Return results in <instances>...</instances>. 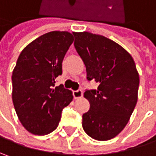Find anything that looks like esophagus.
<instances>
[{"mask_svg":"<svg viewBox=\"0 0 156 156\" xmlns=\"http://www.w3.org/2000/svg\"><path fill=\"white\" fill-rule=\"evenodd\" d=\"M73 96L75 99H79L83 96V92L82 90L78 89V90H76V91H73Z\"/></svg>","mask_w":156,"mask_h":156,"instance_id":"esophagus-1","label":"esophagus"}]
</instances>
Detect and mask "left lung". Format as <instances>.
<instances>
[{"label": "left lung", "instance_id": "1", "mask_svg": "<svg viewBox=\"0 0 156 156\" xmlns=\"http://www.w3.org/2000/svg\"><path fill=\"white\" fill-rule=\"evenodd\" d=\"M74 36L87 78L99 83L97 89L84 93L90 109L82 116L83 129L95 140L112 139L125 128L136 105L139 76L134 60L107 37L89 32Z\"/></svg>", "mask_w": 156, "mask_h": 156}]
</instances>
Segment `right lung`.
<instances>
[{
    "label": "right lung",
    "instance_id": "1",
    "mask_svg": "<svg viewBox=\"0 0 156 156\" xmlns=\"http://www.w3.org/2000/svg\"><path fill=\"white\" fill-rule=\"evenodd\" d=\"M74 41L67 31H52L27 45L12 72V101L24 128L34 135H47L59 125L62 111L72 92L55 79L62 74V61Z\"/></svg>",
    "mask_w": 156,
    "mask_h": 156
}]
</instances>
